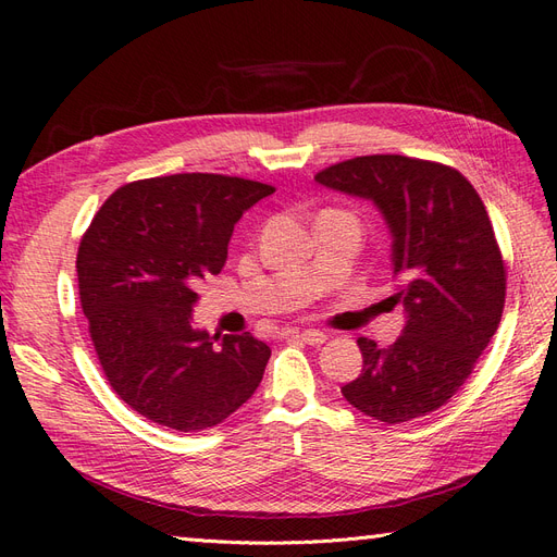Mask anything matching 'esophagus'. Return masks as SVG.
Masks as SVG:
<instances>
[{
  "mask_svg": "<svg viewBox=\"0 0 557 557\" xmlns=\"http://www.w3.org/2000/svg\"><path fill=\"white\" fill-rule=\"evenodd\" d=\"M295 336H299L301 342L311 344V346H318V344H323V342L327 339V334L320 332V330H301V332H297Z\"/></svg>",
  "mask_w": 557,
  "mask_h": 557,
  "instance_id": "obj_1",
  "label": "esophagus"
}]
</instances>
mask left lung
<instances>
[{
	"label": "left lung",
	"mask_w": 557,
	"mask_h": 557,
	"mask_svg": "<svg viewBox=\"0 0 557 557\" xmlns=\"http://www.w3.org/2000/svg\"><path fill=\"white\" fill-rule=\"evenodd\" d=\"M315 181L381 209L393 232L391 299L407 311L393 346L360 336L362 374L342 393L385 425L428 416L460 391L502 320L507 264L483 201L458 170L407 156L344 160Z\"/></svg>",
	"instance_id": "1"
}]
</instances>
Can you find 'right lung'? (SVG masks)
<instances>
[{
	"label": "right lung",
	"instance_id": "add662e5",
	"mask_svg": "<svg viewBox=\"0 0 557 557\" xmlns=\"http://www.w3.org/2000/svg\"><path fill=\"white\" fill-rule=\"evenodd\" d=\"M274 185L223 174L132 181L78 246L81 309L102 372L150 423L199 432L256 393L272 348L190 325L197 285L221 274L234 223Z\"/></svg>",
	"mask_w": 557,
	"mask_h": 557
}]
</instances>
